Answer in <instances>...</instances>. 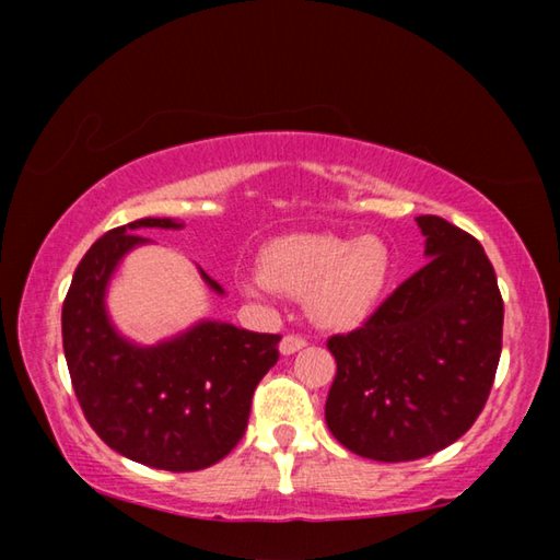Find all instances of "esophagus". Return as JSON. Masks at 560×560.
I'll return each instance as SVG.
<instances>
[{"label": "esophagus", "mask_w": 560, "mask_h": 560, "mask_svg": "<svg viewBox=\"0 0 560 560\" xmlns=\"http://www.w3.org/2000/svg\"><path fill=\"white\" fill-rule=\"evenodd\" d=\"M303 346H306V338H303V336L289 334V336H283V338H281V353H283V355L296 353V350H301Z\"/></svg>", "instance_id": "34e87169"}]
</instances>
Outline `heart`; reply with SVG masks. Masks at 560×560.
<instances>
[{"label":"heart","instance_id":"b5f03b06","mask_svg":"<svg viewBox=\"0 0 560 560\" xmlns=\"http://www.w3.org/2000/svg\"><path fill=\"white\" fill-rule=\"evenodd\" d=\"M257 291L279 289L311 303L318 324L353 328L373 314L390 277V252L373 234H289L261 254Z\"/></svg>","mask_w":560,"mask_h":560}]
</instances>
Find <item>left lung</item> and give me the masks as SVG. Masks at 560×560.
Returning a JSON list of instances; mask_svg holds the SVG:
<instances>
[{"label": "left lung", "instance_id": "obj_1", "mask_svg": "<svg viewBox=\"0 0 560 560\" xmlns=\"http://www.w3.org/2000/svg\"><path fill=\"white\" fill-rule=\"evenodd\" d=\"M430 261L363 326L330 336L336 377L326 422L346 450L410 462L457 442L481 415L501 355L504 301L471 234L417 217Z\"/></svg>", "mask_w": 560, "mask_h": 560}]
</instances>
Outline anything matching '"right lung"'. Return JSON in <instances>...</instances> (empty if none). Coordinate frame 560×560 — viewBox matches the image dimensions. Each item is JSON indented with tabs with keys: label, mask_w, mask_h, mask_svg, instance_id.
Segmentation results:
<instances>
[{
	"label": "right lung",
	"mask_w": 560,
	"mask_h": 560,
	"mask_svg": "<svg viewBox=\"0 0 560 560\" xmlns=\"http://www.w3.org/2000/svg\"><path fill=\"white\" fill-rule=\"evenodd\" d=\"M143 226L183 224L145 217L116 226L75 267L61 311L66 365L83 415L110 450L145 467L197 471L242 440L254 390L279 360L281 336L205 320L153 348L120 338L103 296L122 254L148 242L138 234Z\"/></svg>",
	"instance_id": "right-lung-1"
}]
</instances>
